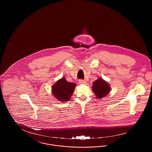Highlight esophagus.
<instances>
[{
	"label": "esophagus",
	"instance_id": "1",
	"mask_svg": "<svg viewBox=\"0 0 152 152\" xmlns=\"http://www.w3.org/2000/svg\"><path fill=\"white\" fill-rule=\"evenodd\" d=\"M79 83L80 84H84L86 83V81L84 80H80Z\"/></svg>",
	"mask_w": 152,
	"mask_h": 152
}]
</instances>
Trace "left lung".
<instances>
[{
    "label": "left lung",
    "instance_id": "8db88e82",
    "mask_svg": "<svg viewBox=\"0 0 152 152\" xmlns=\"http://www.w3.org/2000/svg\"><path fill=\"white\" fill-rule=\"evenodd\" d=\"M92 90L96 95V98L100 99L108 94L110 88L107 82L101 78H99L93 83Z\"/></svg>",
    "mask_w": 152,
    "mask_h": 152
}]
</instances>
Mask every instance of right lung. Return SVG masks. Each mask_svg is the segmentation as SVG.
Wrapping results in <instances>:
<instances>
[{
  "label": "right lung",
  "mask_w": 152,
  "mask_h": 152,
  "mask_svg": "<svg viewBox=\"0 0 152 152\" xmlns=\"http://www.w3.org/2000/svg\"><path fill=\"white\" fill-rule=\"evenodd\" d=\"M76 84L67 81L64 78L58 80L52 87V94L60 101H68L73 93Z\"/></svg>",
  "instance_id": "right-lung-1"
}]
</instances>
